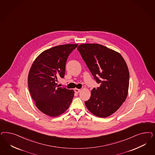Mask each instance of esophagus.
<instances>
[{
  "label": "esophagus",
  "instance_id": "1",
  "mask_svg": "<svg viewBox=\"0 0 155 155\" xmlns=\"http://www.w3.org/2000/svg\"><path fill=\"white\" fill-rule=\"evenodd\" d=\"M80 91H81L80 89H78V88H75V89H74V91H75V92H76V93H79V92H80Z\"/></svg>",
  "mask_w": 155,
  "mask_h": 155
}]
</instances>
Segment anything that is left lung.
Returning <instances> with one entry per match:
<instances>
[{
	"label": "left lung",
	"mask_w": 155,
	"mask_h": 155,
	"mask_svg": "<svg viewBox=\"0 0 155 155\" xmlns=\"http://www.w3.org/2000/svg\"><path fill=\"white\" fill-rule=\"evenodd\" d=\"M77 49L100 84L91 91L85 105L95 116L108 117L120 108L128 95L130 74L125 60L119 53L99 44H82Z\"/></svg>",
	"instance_id": "left-lung-1"
}]
</instances>
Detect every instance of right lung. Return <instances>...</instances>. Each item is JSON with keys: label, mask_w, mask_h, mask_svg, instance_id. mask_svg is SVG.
<instances>
[{"label": "right lung", "mask_w": 155, "mask_h": 155, "mask_svg": "<svg viewBox=\"0 0 155 155\" xmlns=\"http://www.w3.org/2000/svg\"><path fill=\"white\" fill-rule=\"evenodd\" d=\"M78 44L57 45L41 53L34 61L28 76L30 94L41 112L56 117L67 110L74 96V90L59 87L58 80L63 78L65 63Z\"/></svg>", "instance_id": "obj_1"}]
</instances>
